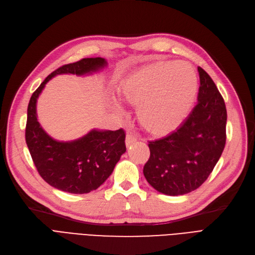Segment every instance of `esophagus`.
Here are the masks:
<instances>
[{
    "label": "esophagus",
    "mask_w": 255,
    "mask_h": 255,
    "mask_svg": "<svg viewBox=\"0 0 255 255\" xmlns=\"http://www.w3.org/2000/svg\"><path fill=\"white\" fill-rule=\"evenodd\" d=\"M135 141H137V137L135 135L131 134V133L127 134V136H126V146L127 147L132 145V143H134Z\"/></svg>",
    "instance_id": "34e87169"
}]
</instances>
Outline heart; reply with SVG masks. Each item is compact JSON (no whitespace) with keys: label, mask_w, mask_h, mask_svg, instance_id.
Here are the masks:
<instances>
[{"label":"heart","mask_w":255,"mask_h":255,"mask_svg":"<svg viewBox=\"0 0 255 255\" xmlns=\"http://www.w3.org/2000/svg\"><path fill=\"white\" fill-rule=\"evenodd\" d=\"M198 92V78L190 64L156 61L129 76L119 95L137 106L140 125L153 135L174 131L189 116Z\"/></svg>","instance_id":"heart-1"}]
</instances>
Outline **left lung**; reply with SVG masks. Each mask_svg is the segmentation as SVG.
Here are the masks:
<instances>
[{
  "label": "left lung",
  "instance_id": "8db88e82",
  "mask_svg": "<svg viewBox=\"0 0 255 255\" xmlns=\"http://www.w3.org/2000/svg\"><path fill=\"white\" fill-rule=\"evenodd\" d=\"M198 102L183 124L165 137L149 141L143 167L147 181L158 192L178 196L197 190L213 172L226 143L224 99L198 66Z\"/></svg>",
  "mask_w": 255,
  "mask_h": 255
}]
</instances>
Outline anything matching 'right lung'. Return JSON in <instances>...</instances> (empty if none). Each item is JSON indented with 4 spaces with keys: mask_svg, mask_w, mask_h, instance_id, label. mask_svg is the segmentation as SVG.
Listing matches in <instances>:
<instances>
[{
    "mask_svg": "<svg viewBox=\"0 0 255 255\" xmlns=\"http://www.w3.org/2000/svg\"><path fill=\"white\" fill-rule=\"evenodd\" d=\"M106 65L105 59L83 58L52 72L32 94L28 105L25 137L33 162L41 178L55 189L86 194L97 190L112 175L122 154L126 152L125 130H93L74 141L51 138L36 118V100L45 84L58 74L82 75Z\"/></svg>",
    "mask_w": 255,
    "mask_h": 255,
    "instance_id": "1",
    "label": "right lung"
}]
</instances>
